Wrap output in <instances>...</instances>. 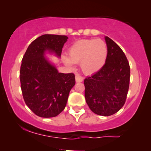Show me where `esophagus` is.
<instances>
[{"mask_svg":"<svg viewBox=\"0 0 151 151\" xmlns=\"http://www.w3.org/2000/svg\"><path fill=\"white\" fill-rule=\"evenodd\" d=\"M75 80H76V82L77 83H81V82H83V77H82V76H80V74H76L75 76Z\"/></svg>","mask_w":151,"mask_h":151,"instance_id":"esophagus-1","label":"esophagus"}]
</instances>
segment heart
I'll return each mask as SVG.
<instances>
[{"label": "heart", "mask_w": 151, "mask_h": 151, "mask_svg": "<svg viewBox=\"0 0 151 151\" xmlns=\"http://www.w3.org/2000/svg\"><path fill=\"white\" fill-rule=\"evenodd\" d=\"M107 46L101 39H84L74 43L68 52V58H64L66 65L71 66L80 63L82 70L86 74L96 72L104 66L107 57Z\"/></svg>", "instance_id": "obj_1"}]
</instances>
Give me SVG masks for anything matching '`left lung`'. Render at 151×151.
Here are the masks:
<instances>
[{
	"label": "left lung",
	"mask_w": 151,
	"mask_h": 151,
	"mask_svg": "<svg viewBox=\"0 0 151 151\" xmlns=\"http://www.w3.org/2000/svg\"><path fill=\"white\" fill-rule=\"evenodd\" d=\"M107 57L97 72L85 79V101L93 112L109 116L120 110L126 102L130 82L127 58L115 42L105 36Z\"/></svg>",
	"instance_id": "obj_1"
}]
</instances>
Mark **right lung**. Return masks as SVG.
Wrapping results in <instances>:
<instances>
[{"instance_id": "right-lung-1", "label": "right lung", "mask_w": 151, "mask_h": 151, "mask_svg": "<svg viewBox=\"0 0 151 151\" xmlns=\"http://www.w3.org/2000/svg\"><path fill=\"white\" fill-rule=\"evenodd\" d=\"M67 39L66 36L42 35L31 42L22 58L19 71L22 96L30 110L42 118L59 115L75 85L73 73H59L44 57L47 50L60 57Z\"/></svg>"}]
</instances>
